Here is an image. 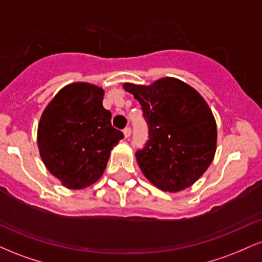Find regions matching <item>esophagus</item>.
Here are the masks:
<instances>
[{"label":"esophagus","instance_id":"1","mask_svg":"<svg viewBox=\"0 0 262 262\" xmlns=\"http://www.w3.org/2000/svg\"><path fill=\"white\" fill-rule=\"evenodd\" d=\"M123 133H124V137H125V138L130 137V134H132V129H130V127L124 128V130H123Z\"/></svg>","mask_w":262,"mask_h":262}]
</instances>
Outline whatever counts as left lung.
Returning <instances> with one entry per match:
<instances>
[{
    "label": "left lung",
    "instance_id": "obj_1",
    "mask_svg": "<svg viewBox=\"0 0 262 262\" xmlns=\"http://www.w3.org/2000/svg\"><path fill=\"white\" fill-rule=\"evenodd\" d=\"M139 101L149 139L137 150L138 165L162 191L189 187L214 158L217 125L212 111L196 90L165 77L150 86L125 83Z\"/></svg>",
    "mask_w": 262,
    "mask_h": 262
}]
</instances>
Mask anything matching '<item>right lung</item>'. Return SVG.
<instances>
[{
	"mask_svg": "<svg viewBox=\"0 0 262 262\" xmlns=\"http://www.w3.org/2000/svg\"><path fill=\"white\" fill-rule=\"evenodd\" d=\"M103 90L77 82L60 90L45 108L38 127V146L47 169L73 189L102 176L111 150L124 137L112 127L102 104Z\"/></svg>",
	"mask_w": 262,
	"mask_h": 262,
	"instance_id": "1",
	"label": "right lung"
}]
</instances>
